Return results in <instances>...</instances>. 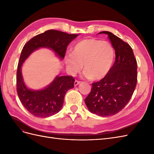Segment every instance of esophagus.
Returning <instances> with one entry per match:
<instances>
[{
  "instance_id": "34e87169",
  "label": "esophagus",
  "mask_w": 154,
  "mask_h": 154,
  "mask_svg": "<svg viewBox=\"0 0 154 154\" xmlns=\"http://www.w3.org/2000/svg\"><path fill=\"white\" fill-rule=\"evenodd\" d=\"M81 82H80V81H78V80H76L75 82H74V86H77L78 85H79V84H80V83Z\"/></svg>"
}]
</instances>
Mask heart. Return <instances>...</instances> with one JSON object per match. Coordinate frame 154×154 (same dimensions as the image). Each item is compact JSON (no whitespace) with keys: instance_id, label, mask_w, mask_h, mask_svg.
Segmentation results:
<instances>
[{"instance_id":"1","label":"heart","mask_w":154,"mask_h":154,"mask_svg":"<svg viewBox=\"0 0 154 154\" xmlns=\"http://www.w3.org/2000/svg\"><path fill=\"white\" fill-rule=\"evenodd\" d=\"M114 58V49L108 42L87 38L74 45L71 54L65 55L64 62L71 75L76 74L83 67L85 76L96 81L108 74Z\"/></svg>"}]
</instances>
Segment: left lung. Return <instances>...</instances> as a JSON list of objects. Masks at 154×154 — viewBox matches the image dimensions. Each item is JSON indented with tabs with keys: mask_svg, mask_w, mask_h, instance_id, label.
Masks as SVG:
<instances>
[{
	"mask_svg": "<svg viewBox=\"0 0 154 154\" xmlns=\"http://www.w3.org/2000/svg\"><path fill=\"white\" fill-rule=\"evenodd\" d=\"M98 34L108 35L115 50L116 60L108 74L92 83L85 103L91 113L105 117L118 113L131 98L137 83V62L129 44L111 32Z\"/></svg>",
	"mask_w": 154,
	"mask_h": 154,
	"instance_id": "obj_1",
	"label": "left lung"
}]
</instances>
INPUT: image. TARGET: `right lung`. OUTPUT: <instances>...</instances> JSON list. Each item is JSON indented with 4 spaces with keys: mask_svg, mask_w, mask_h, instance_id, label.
Listing matches in <instances>:
<instances>
[{
    "mask_svg": "<svg viewBox=\"0 0 154 154\" xmlns=\"http://www.w3.org/2000/svg\"><path fill=\"white\" fill-rule=\"evenodd\" d=\"M78 35L50 29L33 37L23 48L17 72V94L23 106L36 117L48 118L57 114L62 108L67 91L74 87L75 80L72 76L58 75L48 86L32 89L26 85L23 79V63L34 51L40 48L51 49L62 60L68 45Z\"/></svg>",
    "mask_w": 154,
    "mask_h": 154,
    "instance_id": "1",
    "label": "right lung"
}]
</instances>
